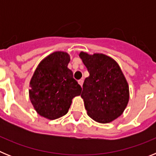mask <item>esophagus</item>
<instances>
[{
  "label": "esophagus",
  "mask_w": 156,
  "mask_h": 156,
  "mask_svg": "<svg viewBox=\"0 0 156 156\" xmlns=\"http://www.w3.org/2000/svg\"><path fill=\"white\" fill-rule=\"evenodd\" d=\"M78 83H79V84L82 87L83 83V80H78Z\"/></svg>",
  "instance_id": "34e87169"
}]
</instances>
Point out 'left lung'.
I'll return each instance as SVG.
<instances>
[{
	"label": "left lung",
	"instance_id": "obj_1",
	"mask_svg": "<svg viewBox=\"0 0 156 156\" xmlns=\"http://www.w3.org/2000/svg\"><path fill=\"white\" fill-rule=\"evenodd\" d=\"M80 57L90 74L81 94L87 115L101 123L113 121L122 115L129 101V87L119 65L103 54L80 52Z\"/></svg>",
	"mask_w": 156,
	"mask_h": 156
}]
</instances>
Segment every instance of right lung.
I'll use <instances>...</instances> for the list:
<instances>
[{"instance_id":"obj_1","label":"right lung","mask_w":156,"mask_h":156,"mask_svg":"<svg viewBox=\"0 0 156 156\" xmlns=\"http://www.w3.org/2000/svg\"><path fill=\"white\" fill-rule=\"evenodd\" d=\"M68 54L56 51L37 66L30 83V98L41 116L56 119L68 112L72 99L80 95V85L68 68Z\"/></svg>"}]
</instances>
